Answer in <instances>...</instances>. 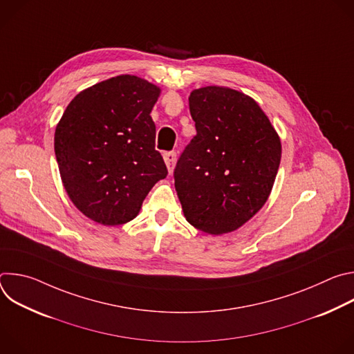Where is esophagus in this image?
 <instances>
[{"label": "esophagus", "instance_id": "obj_1", "mask_svg": "<svg viewBox=\"0 0 354 354\" xmlns=\"http://www.w3.org/2000/svg\"><path fill=\"white\" fill-rule=\"evenodd\" d=\"M164 160H165V164H167V167H168L169 174H172L174 167H175V162H176V153H174V151H169V153H165V154H164Z\"/></svg>", "mask_w": 354, "mask_h": 354}]
</instances>
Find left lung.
Here are the masks:
<instances>
[{
  "instance_id": "8db88e82",
  "label": "left lung",
  "mask_w": 354,
  "mask_h": 354,
  "mask_svg": "<svg viewBox=\"0 0 354 354\" xmlns=\"http://www.w3.org/2000/svg\"><path fill=\"white\" fill-rule=\"evenodd\" d=\"M189 109L196 136L174 171L183 214L207 234L235 231L272 192L281 158L279 134L254 99L231 88L192 91Z\"/></svg>"
}]
</instances>
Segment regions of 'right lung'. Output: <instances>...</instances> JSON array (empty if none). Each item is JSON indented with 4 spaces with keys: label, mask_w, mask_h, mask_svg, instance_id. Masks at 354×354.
I'll return each mask as SVG.
<instances>
[{
    "label": "right lung",
    "mask_w": 354,
    "mask_h": 354,
    "mask_svg": "<svg viewBox=\"0 0 354 354\" xmlns=\"http://www.w3.org/2000/svg\"><path fill=\"white\" fill-rule=\"evenodd\" d=\"M160 92L136 75L109 78L80 92L56 127L64 189L95 223L131 221L151 187L168 175L149 116Z\"/></svg>",
    "instance_id": "1"
}]
</instances>
